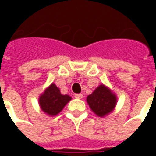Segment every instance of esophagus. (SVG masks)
<instances>
[{"label":"esophagus","mask_w":156,"mask_h":156,"mask_svg":"<svg viewBox=\"0 0 156 156\" xmlns=\"http://www.w3.org/2000/svg\"><path fill=\"white\" fill-rule=\"evenodd\" d=\"M82 97H83V95L81 94H75V98L76 99H81Z\"/></svg>","instance_id":"esophagus-1"}]
</instances>
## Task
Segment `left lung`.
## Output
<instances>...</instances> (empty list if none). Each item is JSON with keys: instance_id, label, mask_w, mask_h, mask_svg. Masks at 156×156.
I'll return each instance as SVG.
<instances>
[{"instance_id": "1", "label": "left lung", "mask_w": 156, "mask_h": 156, "mask_svg": "<svg viewBox=\"0 0 156 156\" xmlns=\"http://www.w3.org/2000/svg\"><path fill=\"white\" fill-rule=\"evenodd\" d=\"M87 102L97 116L103 117L114 110L117 98L108 87L101 84L91 94L87 95Z\"/></svg>"}]
</instances>
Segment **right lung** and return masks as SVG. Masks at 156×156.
<instances>
[{"label": "right lung", "instance_id": "obj_1", "mask_svg": "<svg viewBox=\"0 0 156 156\" xmlns=\"http://www.w3.org/2000/svg\"><path fill=\"white\" fill-rule=\"evenodd\" d=\"M72 99L68 94H62L59 87L52 83L40 95L39 104L41 110L48 115H56Z\"/></svg>", "mask_w": 156, "mask_h": 156}]
</instances>
